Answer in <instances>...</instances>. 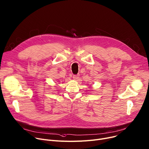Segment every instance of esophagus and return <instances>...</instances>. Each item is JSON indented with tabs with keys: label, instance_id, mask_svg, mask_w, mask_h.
<instances>
[{
	"label": "esophagus",
	"instance_id": "esophagus-1",
	"mask_svg": "<svg viewBox=\"0 0 149 149\" xmlns=\"http://www.w3.org/2000/svg\"><path fill=\"white\" fill-rule=\"evenodd\" d=\"M79 74H76V75H73V79H74V80H77V79L79 78Z\"/></svg>",
	"mask_w": 149,
	"mask_h": 149
}]
</instances>
